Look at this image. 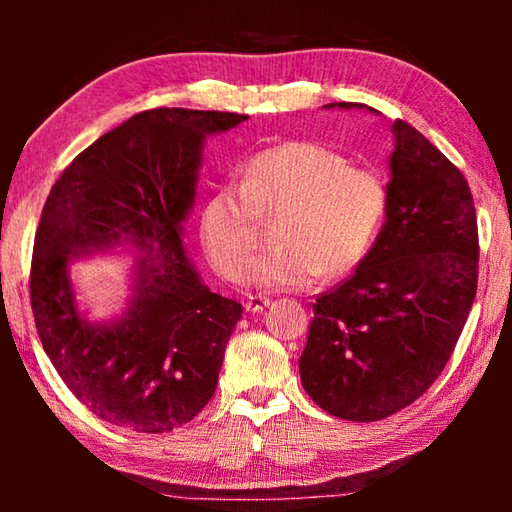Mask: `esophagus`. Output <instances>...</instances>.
<instances>
[{
  "instance_id": "obj_1",
  "label": "esophagus",
  "mask_w": 512,
  "mask_h": 512,
  "mask_svg": "<svg viewBox=\"0 0 512 512\" xmlns=\"http://www.w3.org/2000/svg\"><path fill=\"white\" fill-rule=\"evenodd\" d=\"M271 298H266V296H262V293H255V296H248V302H246V309L248 311H262V309H266L268 305H271Z\"/></svg>"
}]
</instances>
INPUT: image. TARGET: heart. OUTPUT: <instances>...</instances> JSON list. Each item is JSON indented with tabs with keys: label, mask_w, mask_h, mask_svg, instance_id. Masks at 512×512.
<instances>
[{
	"label": "heart",
	"mask_w": 512,
	"mask_h": 512,
	"mask_svg": "<svg viewBox=\"0 0 512 512\" xmlns=\"http://www.w3.org/2000/svg\"><path fill=\"white\" fill-rule=\"evenodd\" d=\"M386 187L375 171L350 167L329 146L284 142L253 155L241 185L207 196L201 241L225 280L246 273L262 219L282 212L273 253L259 257L250 280L266 289H305L320 273H350L375 241L386 214Z\"/></svg>",
	"instance_id": "b5f03b06"
}]
</instances>
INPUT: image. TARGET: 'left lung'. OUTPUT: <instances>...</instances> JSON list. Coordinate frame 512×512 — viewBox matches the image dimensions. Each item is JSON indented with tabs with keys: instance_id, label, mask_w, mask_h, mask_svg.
I'll return each instance as SVG.
<instances>
[{
	"instance_id": "obj_1",
	"label": "left lung",
	"mask_w": 512,
	"mask_h": 512,
	"mask_svg": "<svg viewBox=\"0 0 512 512\" xmlns=\"http://www.w3.org/2000/svg\"><path fill=\"white\" fill-rule=\"evenodd\" d=\"M393 137L384 228L354 275L316 296L300 357L307 395L352 422L384 420L427 393L452 357L479 280L465 176L404 119L393 121Z\"/></svg>"
}]
</instances>
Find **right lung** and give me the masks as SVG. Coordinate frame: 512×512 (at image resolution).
<instances>
[{"mask_svg":"<svg viewBox=\"0 0 512 512\" xmlns=\"http://www.w3.org/2000/svg\"><path fill=\"white\" fill-rule=\"evenodd\" d=\"M248 115L153 108L101 135L60 173L31 257V309L49 361L101 420L167 433L212 400L241 305L212 293L187 262L183 228L207 135ZM128 240L147 255L132 307L112 326L75 309L66 264Z\"/></svg>","mask_w":512,"mask_h":512,"instance_id":"1","label":"right lung"}]
</instances>
